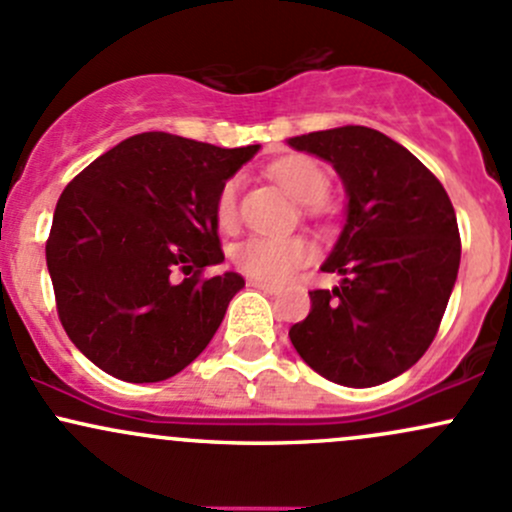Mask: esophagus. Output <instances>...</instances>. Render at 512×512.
Returning <instances> with one entry per match:
<instances>
[{"instance_id":"esophagus-1","label":"esophagus","mask_w":512,"mask_h":512,"mask_svg":"<svg viewBox=\"0 0 512 512\" xmlns=\"http://www.w3.org/2000/svg\"><path fill=\"white\" fill-rule=\"evenodd\" d=\"M252 286V289H260V291H265V294H277V286L274 284H267V282H260V279H250V282H247Z\"/></svg>"}]
</instances>
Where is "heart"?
Instances as JSON below:
<instances>
[{"mask_svg":"<svg viewBox=\"0 0 512 512\" xmlns=\"http://www.w3.org/2000/svg\"><path fill=\"white\" fill-rule=\"evenodd\" d=\"M269 174L279 182L286 194L294 196L301 204H318L328 194V174L316 160L306 155H289L274 162ZM238 179H228L221 187L216 199V218L221 228H233L238 218ZM311 257V247L303 238H267V235H252L235 245L233 262L240 272L250 274L267 284H282Z\"/></svg>","mask_w":512,"mask_h":512,"instance_id":"heart-1","label":"heart"}]
</instances>
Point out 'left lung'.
<instances>
[{
  "label": "left lung",
  "mask_w": 512,
  "mask_h": 512,
  "mask_svg": "<svg viewBox=\"0 0 512 512\" xmlns=\"http://www.w3.org/2000/svg\"><path fill=\"white\" fill-rule=\"evenodd\" d=\"M330 162L347 194L311 311L291 325L303 362L335 384L367 389L411 369L435 338L459 272L457 216L437 177L401 143L367 126L289 138Z\"/></svg>",
  "instance_id": "obj_1"
}]
</instances>
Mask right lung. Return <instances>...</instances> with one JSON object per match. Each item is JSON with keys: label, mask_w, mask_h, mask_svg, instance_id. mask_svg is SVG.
Masks as SVG:
<instances>
[{"label": "right lung", "mask_w": 512, "mask_h": 512, "mask_svg": "<svg viewBox=\"0 0 512 512\" xmlns=\"http://www.w3.org/2000/svg\"><path fill=\"white\" fill-rule=\"evenodd\" d=\"M257 150L138 133L67 184L46 262L60 323L89 362L153 384L206 350L245 286L235 272L201 279L223 262L216 199ZM174 268L195 274L177 285Z\"/></svg>", "instance_id": "obj_1"}]
</instances>
